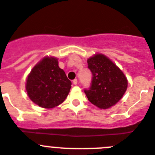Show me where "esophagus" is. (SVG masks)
<instances>
[{"label":"esophagus","mask_w":155,"mask_h":155,"mask_svg":"<svg viewBox=\"0 0 155 155\" xmlns=\"http://www.w3.org/2000/svg\"><path fill=\"white\" fill-rule=\"evenodd\" d=\"M77 79H73V81H72V83H73L74 85H76L77 84Z\"/></svg>","instance_id":"1"}]
</instances>
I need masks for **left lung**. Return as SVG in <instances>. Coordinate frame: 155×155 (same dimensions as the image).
<instances>
[{"label":"left lung","mask_w":155,"mask_h":155,"mask_svg":"<svg viewBox=\"0 0 155 155\" xmlns=\"http://www.w3.org/2000/svg\"><path fill=\"white\" fill-rule=\"evenodd\" d=\"M92 72L91 87L85 90L89 101L101 109L116 104L127 90V78L122 70L107 56L96 54L87 59Z\"/></svg>","instance_id":"8db88e82"}]
</instances>
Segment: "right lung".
<instances>
[{
  "instance_id": "obj_1",
  "label": "right lung",
  "mask_w": 155,
  "mask_h": 155,
  "mask_svg": "<svg viewBox=\"0 0 155 155\" xmlns=\"http://www.w3.org/2000/svg\"><path fill=\"white\" fill-rule=\"evenodd\" d=\"M71 85L64 70L59 68L58 58L46 56L28 75L25 90L33 103L49 109L65 100Z\"/></svg>"
}]
</instances>
